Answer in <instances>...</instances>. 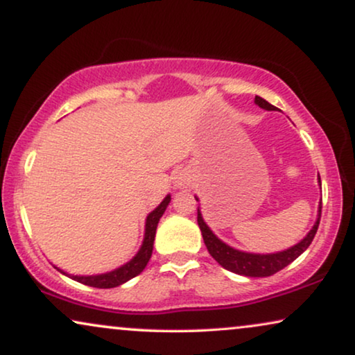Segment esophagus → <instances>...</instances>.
I'll list each match as a JSON object with an SVG mask.
<instances>
[{"label": "esophagus", "mask_w": 355, "mask_h": 355, "mask_svg": "<svg viewBox=\"0 0 355 355\" xmlns=\"http://www.w3.org/2000/svg\"><path fill=\"white\" fill-rule=\"evenodd\" d=\"M189 182H191V178H189V174L186 171H179L176 174V178H174V184H176V187H187Z\"/></svg>", "instance_id": "34e87169"}]
</instances>
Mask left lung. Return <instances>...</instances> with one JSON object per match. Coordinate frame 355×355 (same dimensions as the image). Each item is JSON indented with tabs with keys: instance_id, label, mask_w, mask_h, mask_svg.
Masks as SVG:
<instances>
[{
	"instance_id": "obj_1",
	"label": "left lung",
	"mask_w": 355,
	"mask_h": 355,
	"mask_svg": "<svg viewBox=\"0 0 355 355\" xmlns=\"http://www.w3.org/2000/svg\"><path fill=\"white\" fill-rule=\"evenodd\" d=\"M255 103L263 110H275V106L270 105L268 101L261 98V96H255ZM320 216H322V203H320L318 220L313 225L312 230H310L309 234L305 236L297 245L291 247V249L284 252H278V254H270V255L245 254V252H239L232 249L230 245H226L225 242L218 239V237L210 231V227L205 225L200 211L197 213V221H198V226H200L203 242H205L208 252H210V255L223 266V268L242 276L263 278V276H271L278 273L279 270H283L284 266H288L291 261H294L300 254H304V252L307 250V247L312 244L313 237L317 234Z\"/></svg>"
}]
</instances>
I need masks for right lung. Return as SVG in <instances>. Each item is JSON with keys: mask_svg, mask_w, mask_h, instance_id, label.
Returning <instances> with one entry per match:
<instances>
[{"mask_svg": "<svg viewBox=\"0 0 355 355\" xmlns=\"http://www.w3.org/2000/svg\"><path fill=\"white\" fill-rule=\"evenodd\" d=\"M171 200V196H166V198L155 208V210L147 216V223H145V237L144 244L140 247L139 254L134 257L129 263H125L121 268L110 271V273L98 275V276H72V279L79 281V283L85 286H92V288H100V289H110L116 288V286L125 283L134 276L142 273L145 266H147L150 257H152L153 250V241H155V232H157V226L162 215L166 210L168 203ZM62 273V271H61Z\"/></svg>", "mask_w": 355, "mask_h": 355, "instance_id": "1", "label": "right lung"}]
</instances>
